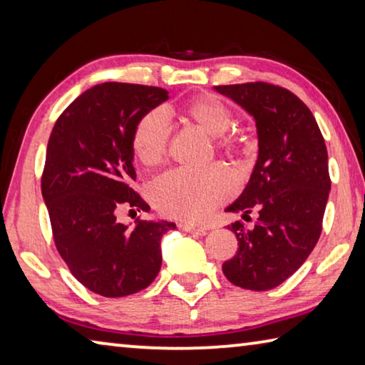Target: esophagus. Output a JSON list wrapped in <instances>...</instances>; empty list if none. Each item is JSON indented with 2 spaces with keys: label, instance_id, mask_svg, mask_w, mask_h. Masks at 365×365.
<instances>
[{
  "label": "esophagus",
  "instance_id": "esophagus-1",
  "mask_svg": "<svg viewBox=\"0 0 365 365\" xmlns=\"http://www.w3.org/2000/svg\"><path fill=\"white\" fill-rule=\"evenodd\" d=\"M178 227H180L183 232H187V233H193V235H200V237H205V235L207 233V232H206V228L193 227V225H188V224H180Z\"/></svg>",
  "mask_w": 365,
  "mask_h": 365
}]
</instances>
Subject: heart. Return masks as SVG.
Listing matches in <instances>:
<instances>
[{"mask_svg": "<svg viewBox=\"0 0 365 365\" xmlns=\"http://www.w3.org/2000/svg\"><path fill=\"white\" fill-rule=\"evenodd\" d=\"M180 119L207 137L217 138L219 153L232 154L243 148L240 135H228L233 125V115L224 103L211 96H197L180 109ZM170 140L168 120L159 110L141 117L132 135V150L145 168H154L165 158ZM233 193V185L227 172L220 168L202 170L177 169L160 175L151 183L150 197L153 205L168 217L183 222L205 220L215 207Z\"/></svg>", "mask_w": 365, "mask_h": 365, "instance_id": "heart-1", "label": "heart"}]
</instances>
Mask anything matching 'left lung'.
<instances>
[{
    "mask_svg": "<svg viewBox=\"0 0 365 365\" xmlns=\"http://www.w3.org/2000/svg\"><path fill=\"white\" fill-rule=\"evenodd\" d=\"M255 117L259 154L243 193L227 212L257 214L228 228L238 251L222 264L233 285L255 292L279 287L298 270L322 232L329 200V154L309 108L282 86L255 82L214 86Z\"/></svg>",
    "mask_w": 365,
    "mask_h": 365,
    "instance_id": "left-lung-1",
    "label": "left lung"
}]
</instances>
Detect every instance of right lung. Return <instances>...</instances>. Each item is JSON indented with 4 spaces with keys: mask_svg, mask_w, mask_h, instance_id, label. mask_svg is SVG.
<instances>
[{
    "mask_svg": "<svg viewBox=\"0 0 365 365\" xmlns=\"http://www.w3.org/2000/svg\"><path fill=\"white\" fill-rule=\"evenodd\" d=\"M169 100L158 86L106 82L66 108L53 127L41 175V195L58 252L90 292L122 298L150 287L159 274L160 238L168 220L128 228L115 211H150L132 182V135L141 117Z\"/></svg>",
    "mask_w": 365,
    "mask_h": 365,
    "instance_id": "add662e5",
    "label": "right lung"
}]
</instances>
